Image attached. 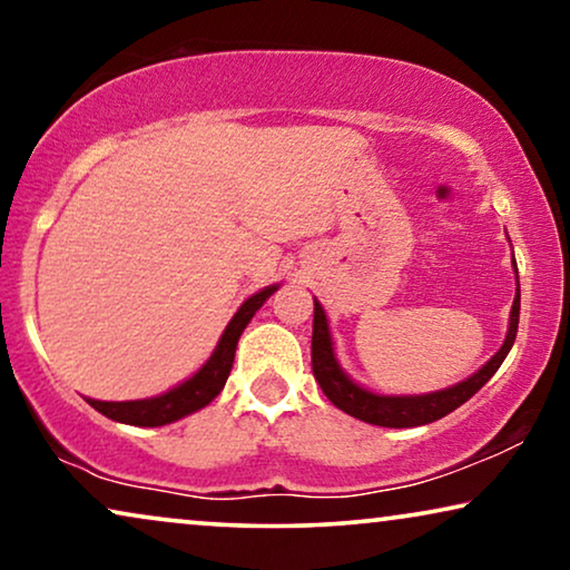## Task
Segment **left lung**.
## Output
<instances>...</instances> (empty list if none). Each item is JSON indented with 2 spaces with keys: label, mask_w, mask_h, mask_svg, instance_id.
I'll list each match as a JSON object with an SVG mask.
<instances>
[{
  "label": "left lung",
  "mask_w": 570,
  "mask_h": 570,
  "mask_svg": "<svg viewBox=\"0 0 570 570\" xmlns=\"http://www.w3.org/2000/svg\"><path fill=\"white\" fill-rule=\"evenodd\" d=\"M513 269H517V262H513ZM519 303L521 295L517 291V298H513L511 306V318H509V334H505L503 345L498 353L490 357V361L482 365L478 373H472L470 379L462 381V384L441 389V392L431 394H410V396H389V394H373L368 389L357 386L353 379L342 371L337 363V355H334L332 334H330V322H326V314L322 303L314 298V337H311V368H314V376L322 386L334 407H340L347 415H353L363 423L381 425V428H415V425H428L433 420L446 417L449 412L480 392L482 386L493 379V373L501 368V363L509 355V350L517 340L519 330Z\"/></svg>",
  "instance_id": "left-lung-1"
}]
</instances>
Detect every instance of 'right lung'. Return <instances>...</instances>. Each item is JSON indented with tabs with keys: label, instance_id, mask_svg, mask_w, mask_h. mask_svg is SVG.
I'll return each mask as SVG.
<instances>
[{
	"label": "right lung",
	"instance_id": "right-lung-1",
	"mask_svg": "<svg viewBox=\"0 0 570 570\" xmlns=\"http://www.w3.org/2000/svg\"><path fill=\"white\" fill-rule=\"evenodd\" d=\"M279 285H269L259 291L252 298L244 301V306L236 311V316L230 318V324L225 326L220 342H217L215 353L209 355V361L194 373L191 379H186L184 384L170 389V392L160 396H150V400H135V402H100L88 400L92 410H98L100 415L116 420V423L139 425V428H158L168 425L174 420H181L191 412L207 407L217 394L223 392L225 381L230 376L233 357H236L238 337L244 334L246 324L252 322V316L262 308V303L277 291Z\"/></svg>",
	"mask_w": 570,
	"mask_h": 570
}]
</instances>
